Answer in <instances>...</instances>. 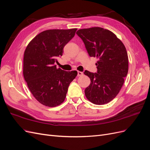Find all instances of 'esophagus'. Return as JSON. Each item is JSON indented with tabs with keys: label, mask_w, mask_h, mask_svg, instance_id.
I'll list each match as a JSON object with an SVG mask.
<instances>
[{
	"label": "esophagus",
	"mask_w": 150,
	"mask_h": 150,
	"mask_svg": "<svg viewBox=\"0 0 150 150\" xmlns=\"http://www.w3.org/2000/svg\"><path fill=\"white\" fill-rule=\"evenodd\" d=\"M83 74V72H81V71H78V76H81Z\"/></svg>",
	"instance_id": "34e87169"
}]
</instances>
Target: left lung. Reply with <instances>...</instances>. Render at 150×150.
I'll return each mask as SVG.
<instances>
[{
    "instance_id": "8db88e82",
    "label": "left lung",
    "mask_w": 150,
    "mask_h": 150,
    "mask_svg": "<svg viewBox=\"0 0 150 150\" xmlns=\"http://www.w3.org/2000/svg\"><path fill=\"white\" fill-rule=\"evenodd\" d=\"M77 35L83 40L90 57H97V72L85 71L91 79L85 89L89 101L106 104L119 93L128 71V57L126 47L110 30L99 27L79 29Z\"/></svg>"
}]
</instances>
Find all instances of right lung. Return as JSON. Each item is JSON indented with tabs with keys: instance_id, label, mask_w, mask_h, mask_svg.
<instances>
[{
	"instance_id": "obj_1",
	"label": "right lung",
	"mask_w": 150,
	"mask_h": 150,
	"mask_svg": "<svg viewBox=\"0 0 150 150\" xmlns=\"http://www.w3.org/2000/svg\"><path fill=\"white\" fill-rule=\"evenodd\" d=\"M77 29H51L42 32L31 40L24 52L23 74L34 98L48 107L64 101L68 87L77 76L76 71L57 69V57L62 56L66 45Z\"/></svg>"
}]
</instances>
